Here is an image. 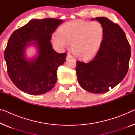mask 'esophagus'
I'll return each mask as SVG.
<instances>
[{"label": "esophagus", "instance_id": "obj_1", "mask_svg": "<svg viewBox=\"0 0 135 135\" xmlns=\"http://www.w3.org/2000/svg\"><path fill=\"white\" fill-rule=\"evenodd\" d=\"M71 58H73V57H72V56L70 55V54H67V57H66V59L68 60V59H71Z\"/></svg>", "mask_w": 135, "mask_h": 135}]
</instances>
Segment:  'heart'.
Listing matches in <instances>:
<instances>
[{"label":"heart","mask_w":135,"mask_h":135,"mask_svg":"<svg viewBox=\"0 0 135 135\" xmlns=\"http://www.w3.org/2000/svg\"><path fill=\"white\" fill-rule=\"evenodd\" d=\"M104 28L99 22L74 21L64 24L51 36V43L58 50L70 44V48L78 59L87 61L96 56L104 39Z\"/></svg>","instance_id":"1"}]
</instances>
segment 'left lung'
I'll list each match as a JSON object with an SVG mask.
<instances>
[{"mask_svg": "<svg viewBox=\"0 0 135 135\" xmlns=\"http://www.w3.org/2000/svg\"><path fill=\"white\" fill-rule=\"evenodd\" d=\"M104 28L99 51L88 63L77 61L76 72L81 87L93 93H104L119 84L127 73L131 50L119 25L104 17H96Z\"/></svg>", "mask_w": 135, "mask_h": 135, "instance_id": "left-lung-1", "label": "left lung"}]
</instances>
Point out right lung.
<instances>
[{
    "label": "right lung",
    "mask_w": 135,
    "mask_h": 135,
    "mask_svg": "<svg viewBox=\"0 0 135 135\" xmlns=\"http://www.w3.org/2000/svg\"><path fill=\"white\" fill-rule=\"evenodd\" d=\"M63 20L52 18L32 19L10 36L4 58L11 81L19 90L31 95L49 91L55 85L57 70L65 62L67 53L52 48L51 35ZM35 46L37 55L27 58L25 50Z\"/></svg>",
    "instance_id": "1"
}]
</instances>
